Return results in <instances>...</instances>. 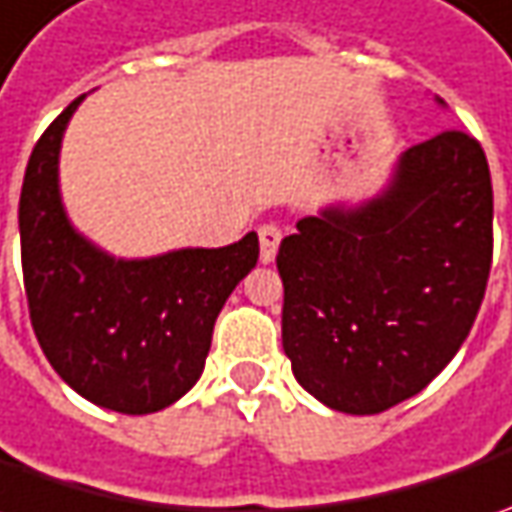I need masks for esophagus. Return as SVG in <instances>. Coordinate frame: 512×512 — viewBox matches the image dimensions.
I'll return each instance as SVG.
<instances>
[{"instance_id": "obj_1", "label": "esophagus", "mask_w": 512, "mask_h": 512, "mask_svg": "<svg viewBox=\"0 0 512 512\" xmlns=\"http://www.w3.org/2000/svg\"><path fill=\"white\" fill-rule=\"evenodd\" d=\"M279 242H282V230L276 225H262L259 227V247H262V262L270 265L276 259V250H279Z\"/></svg>"}]
</instances>
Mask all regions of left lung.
<instances>
[{"instance_id":"8db88e82","label":"left lung","mask_w":512,"mask_h":512,"mask_svg":"<svg viewBox=\"0 0 512 512\" xmlns=\"http://www.w3.org/2000/svg\"><path fill=\"white\" fill-rule=\"evenodd\" d=\"M490 259L482 145L447 130L404 150L379 193L330 202L279 245L282 347L296 382L350 416L416 396L467 339Z\"/></svg>"}]
</instances>
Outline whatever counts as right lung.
Segmentation results:
<instances>
[{
    "mask_svg": "<svg viewBox=\"0 0 512 512\" xmlns=\"http://www.w3.org/2000/svg\"><path fill=\"white\" fill-rule=\"evenodd\" d=\"M70 102L30 153L19 239L33 333L50 367L88 402L145 416L179 402L205 370L227 296L256 267L259 236L122 259L70 222L59 153Z\"/></svg>",
    "mask_w": 512,
    "mask_h": 512,
    "instance_id": "obj_1",
    "label": "right lung"
}]
</instances>
